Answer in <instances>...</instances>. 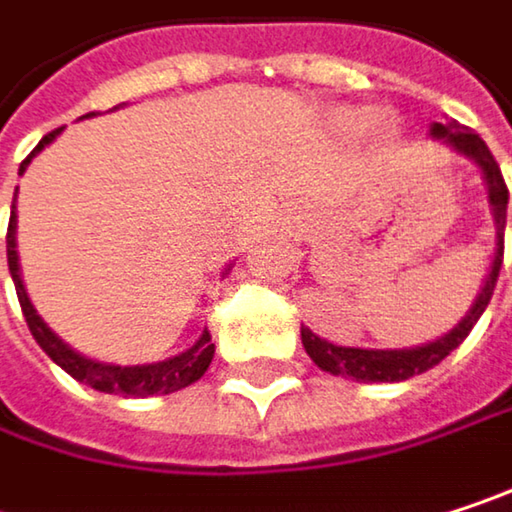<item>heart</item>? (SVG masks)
I'll use <instances>...</instances> for the list:
<instances>
[{
    "label": "heart",
    "instance_id": "b5f03b06",
    "mask_svg": "<svg viewBox=\"0 0 512 512\" xmlns=\"http://www.w3.org/2000/svg\"><path fill=\"white\" fill-rule=\"evenodd\" d=\"M370 121H373V115H370V112H364V109H350V112H344V124H347V127H353V130L367 127Z\"/></svg>",
    "mask_w": 512,
    "mask_h": 512
}]
</instances>
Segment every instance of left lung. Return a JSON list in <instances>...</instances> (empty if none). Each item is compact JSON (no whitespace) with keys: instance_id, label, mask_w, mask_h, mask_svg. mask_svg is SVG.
Here are the masks:
<instances>
[{"instance_id":"1","label":"left lung","mask_w":512,"mask_h":512,"mask_svg":"<svg viewBox=\"0 0 512 512\" xmlns=\"http://www.w3.org/2000/svg\"><path fill=\"white\" fill-rule=\"evenodd\" d=\"M433 136L445 139L448 145H454L457 151L465 156H471L483 177H486V186H489V204H492V213H495V234H498V249H495V260H492V272L480 290V296L474 299L468 317L462 320L457 329H451L445 338L427 344V347H415V350H356V347H335L323 338H317L311 329H302V344H305V353L314 358V364L320 370H329L335 376H350L356 382H403L409 376H418V373H427L430 367H436L442 358H448L462 341L468 338V332L474 329V323L480 320V314L486 311L489 299H492V290H495V281H498V272H501V260H504V225H507V183L501 177V168L495 162L492 151L486 148V142L460 127L457 121L451 124H433Z\"/></svg>"}]
</instances>
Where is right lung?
<instances>
[{
  "instance_id": "obj_1",
  "label": "right lung",
  "mask_w": 512,
  "mask_h": 512,
  "mask_svg": "<svg viewBox=\"0 0 512 512\" xmlns=\"http://www.w3.org/2000/svg\"><path fill=\"white\" fill-rule=\"evenodd\" d=\"M94 115V112H88ZM61 133L52 130L41 139V145L32 151V154L23 159L20 171L29 165V159L44 151L52 139ZM14 210H11V222H8V269H11V278H14V287H17V299H20V308H23V317L29 323V332L32 338L38 341V347L47 353V356L67 370L76 382H85L91 385L94 391H106V394H121V397H151V394H171V391H180L192 382H198L204 376V370L210 367L216 347L210 344V332H204L198 338V344L180 356L168 358V361H156V364H139V367H115V364H100V361H91V358L73 353L50 326L38 317V311L32 308L29 296H26V287H23V278H20V263H17V240H14Z\"/></svg>"
}]
</instances>
